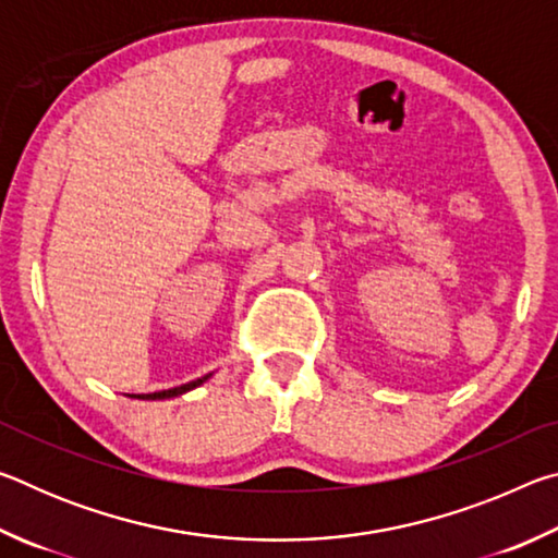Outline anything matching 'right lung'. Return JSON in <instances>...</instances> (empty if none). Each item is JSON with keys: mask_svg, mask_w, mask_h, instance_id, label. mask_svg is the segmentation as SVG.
Returning a JSON list of instances; mask_svg holds the SVG:
<instances>
[{"mask_svg": "<svg viewBox=\"0 0 558 558\" xmlns=\"http://www.w3.org/2000/svg\"><path fill=\"white\" fill-rule=\"evenodd\" d=\"M209 376H211V374H206V376H202V379H196V381H189V384H182V386H174V389H167V391H155V393H135V396H130V399H143V401L174 399V396H182V393H186V391L196 389V386H202L206 379H209Z\"/></svg>", "mask_w": 558, "mask_h": 558, "instance_id": "right-lung-1", "label": "right lung"}]
</instances>
